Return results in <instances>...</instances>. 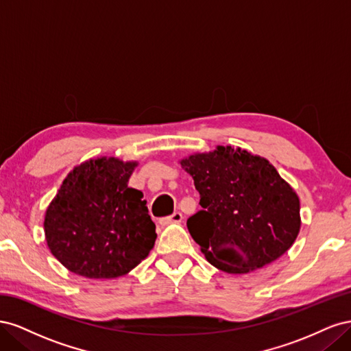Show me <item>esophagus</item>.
I'll return each instance as SVG.
<instances>
[{
  "label": "esophagus",
  "instance_id": "34e87169",
  "mask_svg": "<svg viewBox=\"0 0 351 351\" xmlns=\"http://www.w3.org/2000/svg\"><path fill=\"white\" fill-rule=\"evenodd\" d=\"M182 219H183V215L180 214V212H174L173 215L159 218V224H161V226H168V224H178V222H182Z\"/></svg>",
  "mask_w": 351,
  "mask_h": 351
}]
</instances>
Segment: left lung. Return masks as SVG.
Listing matches in <instances>:
<instances>
[{"label":"left lung","instance_id":"left-lung-1","mask_svg":"<svg viewBox=\"0 0 351 351\" xmlns=\"http://www.w3.org/2000/svg\"><path fill=\"white\" fill-rule=\"evenodd\" d=\"M180 164L193 177L202 206L187 228L210 265L247 274L293 246L302 224L299 196L268 159L217 146Z\"/></svg>","mask_w":351,"mask_h":351}]
</instances>
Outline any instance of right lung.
Instances as JSON below:
<instances>
[{
  "mask_svg": "<svg viewBox=\"0 0 351 351\" xmlns=\"http://www.w3.org/2000/svg\"><path fill=\"white\" fill-rule=\"evenodd\" d=\"M137 162L89 159L62 182L45 212L51 253L84 278H117L152 250L156 232L141 190L127 186Z\"/></svg>",
  "mask_w": 351,
  "mask_h": 351,
  "instance_id": "obj_1",
  "label": "right lung"
}]
</instances>
